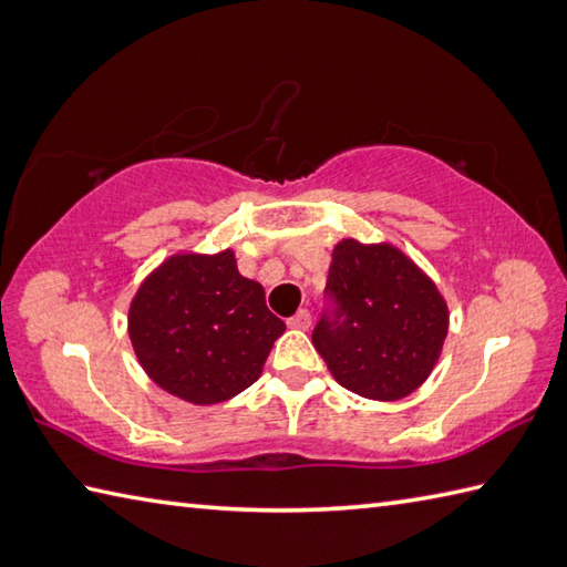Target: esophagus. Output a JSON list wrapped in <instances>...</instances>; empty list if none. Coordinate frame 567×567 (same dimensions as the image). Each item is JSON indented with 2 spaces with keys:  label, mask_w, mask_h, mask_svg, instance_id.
Masks as SVG:
<instances>
[{
  "label": "esophagus",
  "mask_w": 567,
  "mask_h": 567,
  "mask_svg": "<svg viewBox=\"0 0 567 567\" xmlns=\"http://www.w3.org/2000/svg\"><path fill=\"white\" fill-rule=\"evenodd\" d=\"M310 324H312V315L307 310H297L295 318L287 320V328H292V330H307Z\"/></svg>",
  "instance_id": "34e87169"
}]
</instances>
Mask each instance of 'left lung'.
I'll use <instances>...</instances> for the list:
<instances>
[{
	"mask_svg": "<svg viewBox=\"0 0 567 567\" xmlns=\"http://www.w3.org/2000/svg\"><path fill=\"white\" fill-rule=\"evenodd\" d=\"M324 295L330 307L312 344L342 388L368 400H400L427 380L447 334V305L405 252L342 239Z\"/></svg>",
	"mask_w": 567,
	"mask_h": 567,
	"instance_id": "obj_1",
	"label": "left lung"
}]
</instances>
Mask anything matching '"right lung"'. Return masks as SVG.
Here are the masks:
<instances>
[{
	"label": "right lung",
	"mask_w": 567,
	"mask_h": 567,
	"mask_svg": "<svg viewBox=\"0 0 567 567\" xmlns=\"http://www.w3.org/2000/svg\"><path fill=\"white\" fill-rule=\"evenodd\" d=\"M285 322L260 282L237 272L233 249L175 255L130 305V340L147 375L195 405L235 398L260 378Z\"/></svg>",
	"instance_id": "right-lung-1"
}]
</instances>
